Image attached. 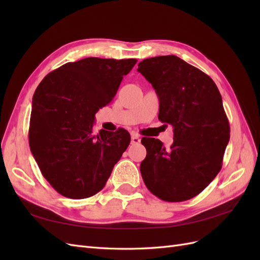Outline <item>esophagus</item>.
I'll use <instances>...</instances> for the list:
<instances>
[{
	"label": "esophagus",
	"instance_id": "34e87169",
	"mask_svg": "<svg viewBox=\"0 0 260 260\" xmlns=\"http://www.w3.org/2000/svg\"><path fill=\"white\" fill-rule=\"evenodd\" d=\"M140 142H141V139L137 135V133H131V143L132 144H139Z\"/></svg>",
	"mask_w": 260,
	"mask_h": 260
}]
</instances>
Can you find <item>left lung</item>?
Here are the masks:
<instances>
[{
	"mask_svg": "<svg viewBox=\"0 0 260 260\" xmlns=\"http://www.w3.org/2000/svg\"><path fill=\"white\" fill-rule=\"evenodd\" d=\"M138 72L159 100L158 119L174 127V143L143 138L140 170L146 187L166 202L200 194L222 167L230 125L221 94L211 78L176 55L146 58Z\"/></svg>",
	"mask_w": 260,
	"mask_h": 260,
	"instance_id": "left-lung-1",
	"label": "left lung"
}]
</instances>
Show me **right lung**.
<instances>
[{
  "mask_svg": "<svg viewBox=\"0 0 260 260\" xmlns=\"http://www.w3.org/2000/svg\"><path fill=\"white\" fill-rule=\"evenodd\" d=\"M137 59L88 57L46 75L32 99L31 153L43 177L59 194L80 200L103 188L130 144L122 128L94 136L95 114L112 102Z\"/></svg>",
  "mask_w": 260,
  "mask_h": 260,
  "instance_id": "add662e5",
  "label": "right lung"
}]
</instances>
